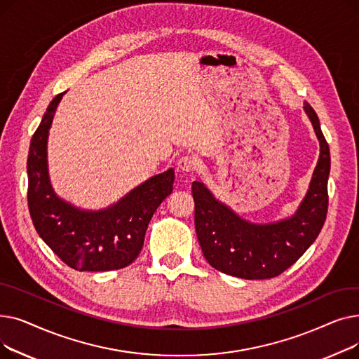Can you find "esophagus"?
Here are the masks:
<instances>
[{"mask_svg": "<svg viewBox=\"0 0 359 359\" xmlns=\"http://www.w3.org/2000/svg\"><path fill=\"white\" fill-rule=\"evenodd\" d=\"M177 165L179 168L182 170V172H194V170L199 165L198 164V160L192 156H184L182 157L179 161H177Z\"/></svg>", "mask_w": 359, "mask_h": 359, "instance_id": "34e87169", "label": "esophagus"}]
</instances>
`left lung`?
Here are the masks:
<instances>
[{
  "instance_id": "obj_1",
  "label": "left lung",
  "mask_w": 359,
  "mask_h": 359,
  "mask_svg": "<svg viewBox=\"0 0 359 359\" xmlns=\"http://www.w3.org/2000/svg\"><path fill=\"white\" fill-rule=\"evenodd\" d=\"M320 145L306 196L297 211L273 222H252L214 196L202 182L192 183L195 229L205 259L217 271L243 279L280 275L304 255L322 230L327 214L330 151L314 109L304 103Z\"/></svg>"
}]
</instances>
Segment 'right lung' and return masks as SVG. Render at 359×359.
<instances>
[{"label":"right lung","instance_id":"add662e5","mask_svg":"<svg viewBox=\"0 0 359 359\" xmlns=\"http://www.w3.org/2000/svg\"><path fill=\"white\" fill-rule=\"evenodd\" d=\"M65 93L52 99L30 142V217L37 234L69 268L80 272L122 269L138 257L151 217L173 192L175 170L151 176L118 202L97 211L83 210L61 198L49 177L48 137Z\"/></svg>","mask_w":359,"mask_h":359}]
</instances>
